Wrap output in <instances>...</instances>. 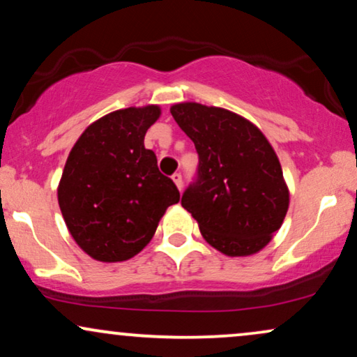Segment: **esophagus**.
Segmentation results:
<instances>
[{"instance_id":"34e87169","label":"esophagus","mask_w":357,"mask_h":357,"mask_svg":"<svg viewBox=\"0 0 357 357\" xmlns=\"http://www.w3.org/2000/svg\"><path fill=\"white\" fill-rule=\"evenodd\" d=\"M173 181L176 184V188H178V190L181 191L183 190V176L179 174V173H174L173 174Z\"/></svg>"}]
</instances>
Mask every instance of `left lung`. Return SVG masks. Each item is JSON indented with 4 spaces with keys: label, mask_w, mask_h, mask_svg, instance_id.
Wrapping results in <instances>:
<instances>
[{
    "label": "left lung",
    "mask_w": 357,
    "mask_h": 357,
    "mask_svg": "<svg viewBox=\"0 0 357 357\" xmlns=\"http://www.w3.org/2000/svg\"><path fill=\"white\" fill-rule=\"evenodd\" d=\"M169 111L199 154L197 183L183 195V208L222 255L259 252L289 208V190L268 137L244 116L218 106L184 101Z\"/></svg>",
    "instance_id": "8db88e82"
}]
</instances>
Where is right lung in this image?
I'll list each match as a JSON object with an SVG mask.
<instances>
[{
  "label": "right lung",
  "instance_id": "right-lung-1",
  "mask_svg": "<svg viewBox=\"0 0 357 357\" xmlns=\"http://www.w3.org/2000/svg\"><path fill=\"white\" fill-rule=\"evenodd\" d=\"M160 116L158 105L116 109L89 124L71 148L58 203L73 239L93 259H131L179 201L156 154L144 148L146 131Z\"/></svg>",
  "mask_w": 357,
  "mask_h": 357
}]
</instances>
